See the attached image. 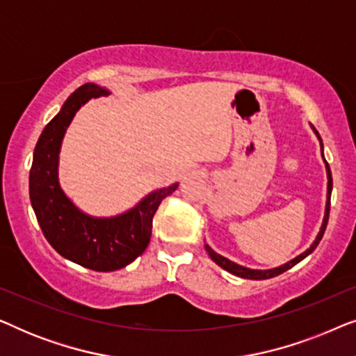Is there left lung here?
I'll return each mask as SVG.
<instances>
[{"instance_id": "1", "label": "left lung", "mask_w": 356, "mask_h": 356, "mask_svg": "<svg viewBox=\"0 0 356 356\" xmlns=\"http://www.w3.org/2000/svg\"><path fill=\"white\" fill-rule=\"evenodd\" d=\"M314 129V128H313ZM316 136H318V139L321 140V152H323V139H321V136L318 131L314 129ZM324 157V154H323ZM325 162V159H324ZM325 170H327V202H325V213H324V220H323V225H321V230L318 233V236H316V240L313 241V245H311L308 250H306L305 252H301L300 256H296L295 259H291L286 262V264L280 266V267H275V269H269V270H254V269H248V267H243V266H238L235 264V262H232L230 259H227V257H223L220 254H217L216 251L212 250L211 246L206 245V251L209 252V256L212 257V261L216 262V264H218L222 267V269H225L230 272V274L233 275H238V277H243V279H251V280H264V279H270V277H275V275H280L284 274L285 270H289L293 267L295 264H298L300 261H303L306 256L311 254L316 250V246L319 245V241L323 240V235L325 232V227H327V222H329V211H330V194H332V173H330V167L329 163L325 162Z\"/></svg>"}]
</instances>
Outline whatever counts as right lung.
Returning a JSON list of instances; mask_svg holds the SVG:
<instances>
[{"instance_id": "add662e5", "label": "right lung", "mask_w": 356, "mask_h": 356, "mask_svg": "<svg viewBox=\"0 0 356 356\" xmlns=\"http://www.w3.org/2000/svg\"><path fill=\"white\" fill-rule=\"evenodd\" d=\"M95 84H84L72 92L55 118L42 131L33 150L29 177V194L47 241L63 257L97 272L123 269L143 254L152 235V218L162 202L178 184L157 189L138 206L121 216L97 218L81 212L58 181L60 147L76 111L87 100L108 95Z\"/></svg>"}]
</instances>
